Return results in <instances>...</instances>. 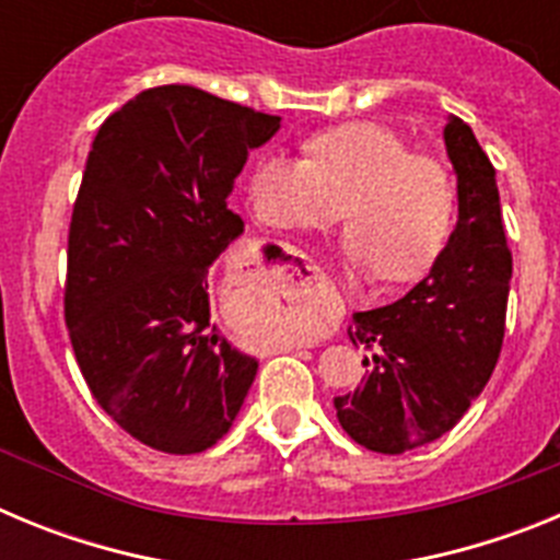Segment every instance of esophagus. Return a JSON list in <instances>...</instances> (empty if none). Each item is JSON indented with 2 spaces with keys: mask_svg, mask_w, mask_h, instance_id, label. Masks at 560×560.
<instances>
[{
  "mask_svg": "<svg viewBox=\"0 0 560 560\" xmlns=\"http://www.w3.org/2000/svg\"><path fill=\"white\" fill-rule=\"evenodd\" d=\"M289 350H294V348H289Z\"/></svg>",
  "mask_w": 560,
  "mask_h": 560,
  "instance_id": "1",
  "label": "esophagus"
}]
</instances>
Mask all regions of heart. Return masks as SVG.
Here are the masks:
<instances>
[{"mask_svg": "<svg viewBox=\"0 0 560 560\" xmlns=\"http://www.w3.org/2000/svg\"><path fill=\"white\" fill-rule=\"evenodd\" d=\"M305 156L260 153L246 199L260 224L316 230L345 205V252L361 275L409 283L427 275L452 241L457 185L443 162L412 153L378 122L314 133Z\"/></svg>", "mask_w": 560, "mask_h": 560, "instance_id": "b5f03b06", "label": "heart"}]
</instances>
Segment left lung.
Returning a JSON list of instances; mask_svg holds the SVG:
<instances>
[{
  "instance_id": "left-lung-1",
  "label": "left lung",
  "mask_w": 560,
  "mask_h": 560,
  "mask_svg": "<svg viewBox=\"0 0 560 560\" xmlns=\"http://www.w3.org/2000/svg\"><path fill=\"white\" fill-rule=\"evenodd\" d=\"M457 176V224L429 275L395 303L353 314L348 336L370 368L336 395L341 429L378 454H404L443 438L468 412L497 368L513 257L497 171L459 117L443 128Z\"/></svg>"
}]
</instances>
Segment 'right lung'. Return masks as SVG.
Segmentation results:
<instances>
[{"mask_svg": "<svg viewBox=\"0 0 560 560\" xmlns=\"http://www.w3.org/2000/svg\"><path fill=\"white\" fill-rule=\"evenodd\" d=\"M277 131L280 117L171 83L92 142L69 224V339L97 404L156 452L215 446L257 375L212 323L207 271L244 235L226 199Z\"/></svg>", "mask_w": 560, "mask_h": 560, "instance_id": "obj_1", "label": "right lung"}]
</instances>
